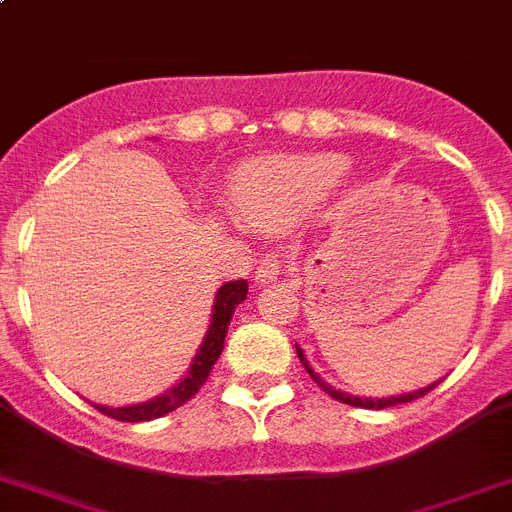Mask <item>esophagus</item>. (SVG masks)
<instances>
[{"label": "esophagus", "mask_w": 512, "mask_h": 512, "mask_svg": "<svg viewBox=\"0 0 512 512\" xmlns=\"http://www.w3.org/2000/svg\"><path fill=\"white\" fill-rule=\"evenodd\" d=\"M283 273V260L281 255H265L257 260L255 268V283L257 286H265V283H275Z\"/></svg>", "instance_id": "1"}]
</instances>
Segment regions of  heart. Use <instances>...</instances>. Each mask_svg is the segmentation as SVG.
Segmentation results:
<instances>
[{"instance_id": "1", "label": "heart", "mask_w": 512, "mask_h": 512, "mask_svg": "<svg viewBox=\"0 0 512 512\" xmlns=\"http://www.w3.org/2000/svg\"><path fill=\"white\" fill-rule=\"evenodd\" d=\"M348 170L350 159L332 151L257 159L234 180V203L250 224L283 229L327 198Z\"/></svg>"}]
</instances>
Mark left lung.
<instances>
[{
	"instance_id": "left-lung-1",
	"label": "left lung",
	"mask_w": 512,
	"mask_h": 512,
	"mask_svg": "<svg viewBox=\"0 0 512 512\" xmlns=\"http://www.w3.org/2000/svg\"><path fill=\"white\" fill-rule=\"evenodd\" d=\"M296 353H299V361L304 363V368H306V371H309V376H311V379L317 381V384L322 386V389L327 391V394H330L332 399H337V402H342V404H350V407H366V410H384V407H394V404H404V402H412V399H420V397H425V394H428L430 389H435V386L441 384V381H435V384L425 386V389L410 391V394H402V397H386V399H366V397H353V394H345V391H337V389H332L330 384H324V381L319 379L317 373H314V371H311V368H309V361H306V358H304V350H301V348H296Z\"/></svg>"
}]
</instances>
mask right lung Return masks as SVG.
<instances>
[{
    "mask_svg": "<svg viewBox=\"0 0 512 512\" xmlns=\"http://www.w3.org/2000/svg\"><path fill=\"white\" fill-rule=\"evenodd\" d=\"M247 299V281H231L224 283L216 293V301H213V314L211 324H208V332L203 337L201 348L195 353L193 363H190V371L185 379L177 381L172 389H167L159 397L149 399V402L131 404V407H105V404H92L97 412L102 415L113 417V420L121 422H146V420H157V417L167 415V412L177 410L185 402L198 394L203 384H206L208 373H211L213 363L219 361L221 350H224V337L226 330H229L231 314L237 309L242 301Z\"/></svg>",
    "mask_w": 512,
    "mask_h": 512,
    "instance_id": "right-lung-1",
    "label": "right lung"
}]
</instances>
